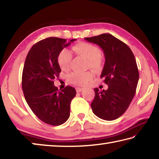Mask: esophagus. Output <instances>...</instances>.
<instances>
[{"instance_id":"1","label":"esophagus","mask_w":159,"mask_h":159,"mask_svg":"<svg viewBox=\"0 0 159 159\" xmlns=\"http://www.w3.org/2000/svg\"><path fill=\"white\" fill-rule=\"evenodd\" d=\"M76 92H77V93H80V92H81V91H83V90H84V88H76Z\"/></svg>"}]
</instances>
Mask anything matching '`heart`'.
Instances as JSON below:
<instances>
[{"label": "heart", "instance_id": "1", "mask_svg": "<svg viewBox=\"0 0 159 159\" xmlns=\"http://www.w3.org/2000/svg\"><path fill=\"white\" fill-rule=\"evenodd\" d=\"M72 50L76 55H81L88 59L87 66L96 71L101 69L102 66V52L99 48L93 44L88 43H79L72 47ZM72 59L71 51L64 48L58 54L57 62L60 68L64 71L69 69L70 63ZM94 77L92 71L74 72L69 75L70 83L79 86H83L88 84Z\"/></svg>", "mask_w": 159, "mask_h": 159}]
</instances>
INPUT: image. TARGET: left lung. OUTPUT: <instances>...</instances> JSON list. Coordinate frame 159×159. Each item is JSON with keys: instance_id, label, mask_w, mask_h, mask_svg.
<instances>
[{"instance_id": "obj_1", "label": "left lung", "mask_w": 159, "mask_h": 159, "mask_svg": "<svg viewBox=\"0 0 159 159\" xmlns=\"http://www.w3.org/2000/svg\"><path fill=\"white\" fill-rule=\"evenodd\" d=\"M85 40L99 45L105 57L100 77L108 85V89H94L93 111L103 120H115L124 114L136 92L139 71L135 58L130 48L111 34H103Z\"/></svg>"}]
</instances>
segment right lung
I'll list each match as a JSON object with an SVG mask.
<instances>
[{
	"instance_id": "obj_1",
	"label": "right lung",
	"mask_w": 159,
	"mask_h": 159,
	"mask_svg": "<svg viewBox=\"0 0 159 159\" xmlns=\"http://www.w3.org/2000/svg\"><path fill=\"white\" fill-rule=\"evenodd\" d=\"M76 40L67 43L64 39L47 38L34 45L26 56L21 79L24 95L31 111L47 124L61 125L70 116V104L76 90L68 85L59 91L53 79L61 72L59 52Z\"/></svg>"
}]
</instances>
